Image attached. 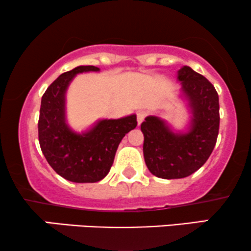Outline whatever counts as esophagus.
Listing matches in <instances>:
<instances>
[{"mask_svg":"<svg viewBox=\"0 0 251 251\" xmlns=\"http://www.w3.org/2000/svg\"><path fill=\"white\" fill-rule=\"evenodd\" d=\"M145 117H147V113H145V111H140V113H137V123H138V126H141V123L143 122Z\"/></svg>","mask_w":251,"mask_h":251,"instance_id":"34e87169","label":"esophagus"}]
</instances>
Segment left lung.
Listing matches in <instances>:
<instances>
[{"label":"left lung","mask_w":251,"mask_h":251,"mask_svg":"<svg viewBox=\"0 0 251 251\" xmlns=\"http://www.w3.org/2000/svg\"><path fill=\"white\" fill-rule=\"evenodd\" d=\"M178 80L192 111L188 131L173 132L158 116H148L141 125L145 164L163 179L185 178L199 170L214 149L220 126L214 86L188 66L178 71Z\"/></svg>","instance_id":"8db88e82"}]
</instances>
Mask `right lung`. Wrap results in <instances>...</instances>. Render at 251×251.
I'll return each mask as SVG.
<instances>
[{"label": "right lung", "mask_w": 251, "mask_h": 251, "mask_svg": "<svg viewBox=\"0 0 251 251\" xmlns=\"http://www.w3.org/2000/svg\"><path fill=\"white\" fill-rule=\"evenodd\" d=\"M99 71L95 66H78L63 73L49 86L40 103V149L51 168L73 182H97L106 177L120 142L137 126L135 114L117 120H100L82 134L74 132L67 126V87L76 74Z\"/></svg>", "instance_id": "add662e5"}]
</instances>
